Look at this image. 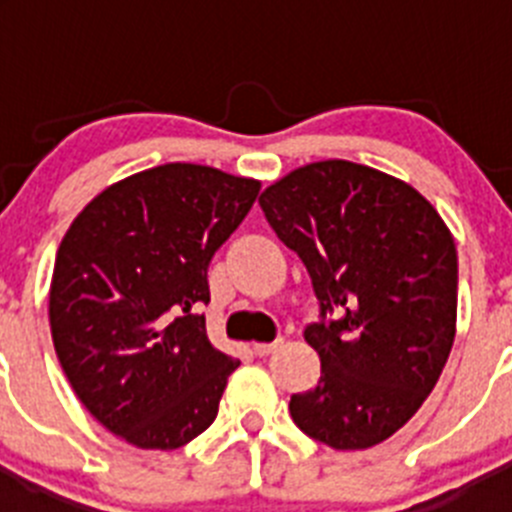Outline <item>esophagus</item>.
<instances>
[{"mask_svg":"<svg viewBox=\"0 0 512 512\" xmlns=\"http://www.w3.org/2000/svg\"><path fill=\"white\" fill-rule=\"evenodd\" d=\"M279 346H282V341H271V343H256V346H253V351H256V356H269V354H274V351H277Z\"/></svg>","mask_w":512,"mask_h":512,"instance_id":"obj_1","label":"esophagus"}]
</instances>
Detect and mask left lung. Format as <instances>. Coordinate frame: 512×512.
Returning a JSON list of instances; mask_svg holds the SVG:
<instances>
[{
	"instance_id": "left-lung-1",
	"label": "left lung",
	"mask_w": 512,
	"mask_h": 512,
	"mask_svg": "<svg viewBox=\"0 0 512 512\" xmlns=\"http://www.w3.org/2000/svg\"><path fill=\"white\" fill-rule=\"evenodd\" d=\"M259 205L318 297L305 341L320 382L292 395V420L330 449L382 443L431 395L454 343L449 228L410 184L338 158L292 171Z\"/></svg>"
}]
</instances>
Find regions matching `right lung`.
<instances>
[{
	"instance_id": "right-lung-1",
	"label": "right lung",
	"mask_w": 512,
	"mask_h": 512,
	"mask_svg": "<svg viewBox=\"0 0 512 512\" xmlns=\"http://www.w3.org/2000/svg\"><path fill=\"white\" fill-rule=\"evenodd\" d=\"M259 189L210 166H156L104 189L63 235L58 361L84 408L138 449H179L215 420L241 361L207 338V269Z\"/></svg>"
}]
</instances>
